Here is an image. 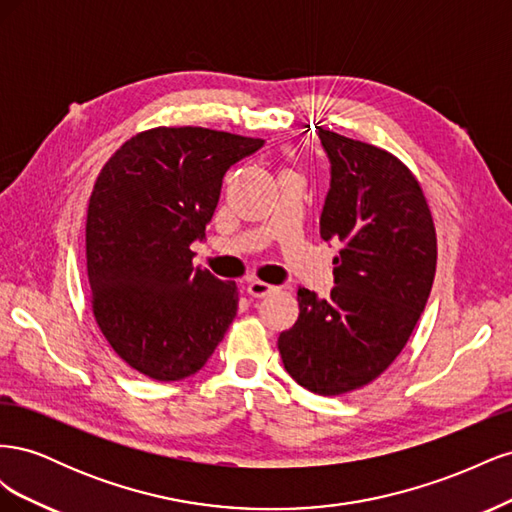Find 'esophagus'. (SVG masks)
Listing matches in <instances>:
<instances>
[{"instance_id": "esophagus-1", "label": "esophagus", "mask_w": 512, "mask_h": 512, "mask_svg": "<svg viewBox=\"0 0 512 512\" xmlns=\"http://www.w3.org/2000/svg\"><path fill=\"white\" fill-rule=\"evenodd\" d=\"M277 290H280V288L265 284L260 280H252L250 284H247V294H250V297H254V299H262V297H267V294H273Z\"/></svg>"}]
</instances>
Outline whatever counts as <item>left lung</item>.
<instances>
[{
	"instance_id": "8db88e82",
	"label": "left lung",
	"mask_w": 512,
	"mask_h": 512,
	"mask_svg": "<svg viewBox=\"0 0 512 512\" xmlns=\"http://www.w3.org/2000/svg\"><path fill=\"white\" fill-rule=\"evenodd\" d=\"M331 166L320 237L339 241L331 297L299 288V318L277 348L292 380L342 395L404 350L436 275V228L421 185L389 151L318 128Z\"/></svg>"
}]
</instances>
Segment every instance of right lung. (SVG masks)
<instances>
[{
    "instance_id": "right-lung-1",
    "label": "right lung",
    "mask_w": 512,
    "mask_h": 512,
    "mask_svg": "<svg viewBox=\"0 0 512 512\" xmlns=\"http://www.w3.org/2000/svg\"><path fill=\"white\" fill-rule=\"evenodd\" d=\"M265 141L207 128L132 136L98 175L87 211L91 305L132 369L173 382L203 367L237 316L235 282L192 267L226 170Z\"/></svg>"
}]
</instances>
